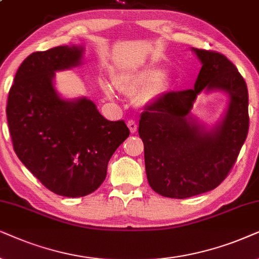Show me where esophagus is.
<instances>
[{"label":"esophagus","mask_w":259,"mask_h":259,"mask_svg":"<svg viewBox=\"0 0 259 259\" xmlns=\"http://www.w3.org/2000/svg\"><path fill=\"white\" fill-rule=\"evenodd\" d=\"M127 127H129L130 132H132L133 134H135L137 132V127H139V125H137L136 120L130 119V120H127Z\"/></svg>","instance_id":"esophagus-1"}]
</instances>
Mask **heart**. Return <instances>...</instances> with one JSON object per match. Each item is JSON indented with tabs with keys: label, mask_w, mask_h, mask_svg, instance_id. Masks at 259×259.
Returning a JSON list of instances; mask_svg holds the SVG:
<instances>
[{
	"label": "heart",
	"mask_w": 259,
	"mask_h": 259,
	"mask_svg": "<svg viewBox=\"0 0 259 259\" xmlns=\"http://www.w3.org/2000/svg\"><path fill=\"white\" fill-rule=\"evenodd\" d=\"M162 75L163 72L160 68L148 67L144 70L117 75L115 85L126 95H134L141 91L139 101L147 103L153 101L163 92L164 80L162 79ZM104 89L109 95L111 94V89L108 84H104Z\"/></svg>",
	"instance_id": "obj_1"
}]
</instances>
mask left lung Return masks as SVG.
I'll use <instances>...</instances> for the list:
<instances>
[{"mask_svg": "<svg viewBox=\"0 0 259 259\" xmlns=\"http://www.w3.org/2000/svg\"><path fill=\"white\" fill-rule=\"evenodd\" d=\"M194 52L201 60L194 89L167 92L141 115L147 179L162 196L186 199L218 187L236 163L249 133V92L237 67L215 51ZM204 88L223 89L230 105L222 124L204 132L189 112Z\"/></svg>", "mask_w": 259, "mask_h": 259, "instance_id": "obj_1", "label": "left lung"}]
</instances>
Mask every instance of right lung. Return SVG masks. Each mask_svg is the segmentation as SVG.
<instances>
[{
    "label": "right lung",
    "instance_id": "obj_1",
    "mask_svg": "<svg viewBox=\"0 0 259 259\" xmlns=\"http://www.w3.org/2000/svg\"><path fill=\"white\" fill-rule=\"evenodd\" d=\"M81 53L58 46L27 57L6 108L17 157L47 189L70 198L103 184L109 160L130 134L123 119L104 118L89 99L66 102L55 94L54 72L78 65Z\"/></svg>",
    "mask_w": 259,
    "mask_h": 259
}]
</instances>
